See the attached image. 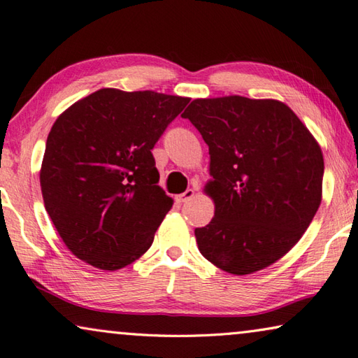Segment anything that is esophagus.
Listing matches in <instances>:
<instances>
[{
  "mask_svg": "<svg viewBox=\"0 0 358 358\" xmlns=\"http://www.w3.org/2000/svg\"><path fill=\"white\" fill-rule=\"evenodd\" d=\"M194 194H195L194 189H187L186 192H183V194H180V195L175 196V200H177L178 203H185V201H187L189 199H192Z\"/></svg>",
  "mask_w": 358,
  "mask_h": 358,
  "instance_id": "esophagus-1",
  "label": "esophagus"
}]
</instances>
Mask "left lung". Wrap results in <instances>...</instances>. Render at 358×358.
Masks as SVG:
<instances>
[{
    "instance_id": "8db88e82",
    "label": "left lung",
    "mask_w": 358,
    "mask_h": 358,
    "mask_svg": "<svg viewBox=\"0 0 358 358\" xmlns=\"http://www.w3.org/2000/svg\"><path fill=\"white\" fill-rule=\"evenodd\" d=\"M209 146L215 201L209 224L196 227L201 255L246 275L291 250L322 203L323 154L286 104L223 96L194 100L185 110Z\"/></svg>"
}]
</instances>
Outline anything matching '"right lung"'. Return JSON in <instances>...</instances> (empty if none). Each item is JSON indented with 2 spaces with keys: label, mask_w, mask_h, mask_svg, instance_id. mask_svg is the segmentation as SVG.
Wrapping results in <instances>:
<instances>
[{
  "label": "right lung",
  "mask_w": 358,
  "mask_h": 358,
  "mask_svg": "<svg viewBox=\"0 0 358 358\" xmlns=\"http://www.w3.org/2000/svg\"><path fill=\"white\" fill-rule=\"evenodd\" d=\"M189 98L100 89L53 123L40 172L44 206L80 260L117 271L154 241L172 199L159 187L155 143Z\"/></svg>",
  "instance_id": "1"
}]
</instances>
